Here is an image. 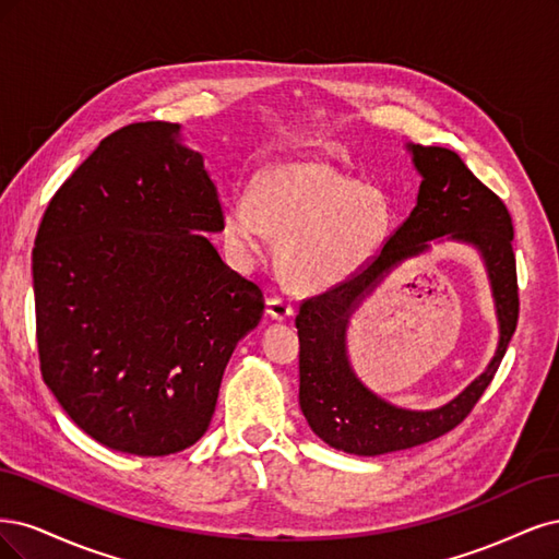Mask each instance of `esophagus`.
Returning <instances> with one entry per match:
<instances>
[{"label":"esophagus","instance_id":"obj_1","mask_svg":"<svg viewBox=\"0 0 559 559\" xmlns=\"http://www.w3.org/2000/svg\"><path fill=\"white\" fill-rule=\"evenodd\" d=\"M266 313L272 316L274 320H287L295 313V309H293L290 301H285L281 297H269L266 299Z\"/></svg>","mask_w":559,"mask_h":559}]
</instances>
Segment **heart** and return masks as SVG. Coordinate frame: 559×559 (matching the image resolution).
Masks as SVG:
<instances>
[{
	"label": "heart",
	"mask_w": 559,
	"mask_h": 559,
	"mask_svg": "<svg viewBox=\"0 0 559 559\" xmlns=\"http://www.w3.org/2000/svg\"><path fill=\"white\" fill-rule=\"evenodd\" d=\"M390 229L381 190L357 183L322 159H283L260 169L248 197L223 209L229 258L248 266L276 234V260L301 290H330L362 269Z\"/></svg>",
	"instance_id": "b5f03b06"
}]
</instances>
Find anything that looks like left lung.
Wrapping results in <instances>:
<instances>
[{"mask_svg": "<svg viewBox=\"0 0 559 559\" xmlns=\"http://www.w3.org/2000/svg\"><path fill=\"white\" fill-rule=\"evenodd\" d=\"M420 174L418 202L378 258L332 290L306 299L295 318L299 334V406L328 445L350 455H385L443 437L469 416L495 378L518 325L513 223L499 197L485 188L457 153L406 143ZM460 240L479 250L491 278L500 341L491 365L457 399L439 409L394 407L358 381L347 357L349 316L392 267L424 254L435 240Z\"/></svg>", "mask_w": 559, "mask_h": 559, "instance_id": "obj_1", "label": "left lung"}]
</instances>
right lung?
Masks as SVG:
<instances>
[{
    "label": "right lung",
    "instance_id": "add662e5",
    "mask_svg": "<svg viewBox=\"0 0 559 559\" xmlns=\"http://www.w3.org/2000/svg\"><path fill=\"white\" fill-rule=\"evenodd\" d=\"M223 209L181 124L106 136L52 194L32 250L41 376L87 437L159 457L204 437L262 290L206 234Z\"/></svg>",
    "mask_w": 559,
    "mask_h": 559
}]
</instances>
